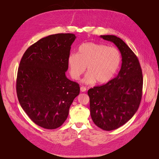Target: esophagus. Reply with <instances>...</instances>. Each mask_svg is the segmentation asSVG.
Returning <instances> with one entry per match:
<instances>
[{
	"label": "esophagus",
	"mask_w": 159,
	"mask_h": 159,
	"mask_svg": "<svg viewBox=\"0 0 159 159\" xmlns=\"http://www.w3.org/2000/svg\"><path fill=\"white\" fill-rule=\"evenodd\" d=\"M86 88L85 87H84V86H82V87H80V91H82V92H85V91H86Z\"/></svg>",
	"instance_id": "34e87169"
}]
</instances>
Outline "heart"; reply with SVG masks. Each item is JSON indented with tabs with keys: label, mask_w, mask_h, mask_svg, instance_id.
<instances>
[{
	"label": "heart",
	"mask_w": 159,
	"mask_h": 159,
	"mask_svg": "<svg viewBox=\"0 0 159 159\" xmlns=\"http://www.w3.org/2000/svg\"><path fill=\"white\" fill-rule=\"evenodd\" d=\"M120 61L117 49L94 42L83 43L77 54H71L67 60L70 74L74 80H78L87 67L88 73L83 80L86 84L96 81L98 84L108 82L116 73Z\"/></svg>",
	"instance_id": "heart-1"
}]
</instances>
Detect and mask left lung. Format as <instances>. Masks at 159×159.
<instances>
[{"label": "left lung", "mask_w": 159, "mask_h": 159, "mask_svg": "<svg viewBox=\"0 0 159 159\" xmlns=\"http://www.w3.org/2000/svg\"><path fill=\"white\" fill-rule=\"evenodd\" d=\"M100 37L113 42L122 56L117 77L88 92L93 121L99 128L111 131L125 124L137 111L142 97L143 74L137 56L121 39L111 35Z\"/></svg>", "instance_id": "8db88e82"}]
</instances>
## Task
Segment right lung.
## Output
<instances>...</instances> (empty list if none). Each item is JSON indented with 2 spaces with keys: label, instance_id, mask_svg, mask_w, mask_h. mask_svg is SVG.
<instances>
[{
  "label": "right lung",
  "instance_id": "add662e5",
  "mask_svg": "<svg viewBox=\"0 0 159 159\" xmlns=\"http://www.w3.org/2000/svg\"><path fill=\"white\" fill-rule=\"evenodd\" d=\"M73 34L42 38L24 53L18 70L16 93L20 104L37 125L48 129L60 127L80 93L79 84L66 77Z\"/></svg>",
  "mask_w": 159,
  "mask_h": 159
}]
</instances>
